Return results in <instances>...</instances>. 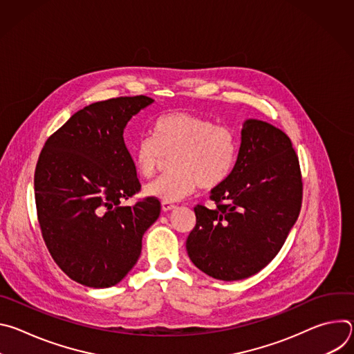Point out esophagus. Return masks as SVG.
Instances as JSON below:
<instances>
[{
	"instance_id": "34e87169",
	"label": "esophagus",
	"mask_w": 354,
	"mask_h": 354,
	"mask_svg": "<svg viewBox=\"0 0 354 354\" xmlns=\"http://www.w3.org/2000/svg\"><path fill=\"white\" fill-rule=\"evenodd\" d=\"M161 209H162V212H164V213H167V212H171V210H174V209H175V205H171V203H165V201H164V203L161 205Z\"/></svg>"
}]
</instances>
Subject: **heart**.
Returning <instances> with one entry per match:
<instances>
[{"instance_id":"heart-1","label":"heart","mask_w":354,"mask_h":354,"mask_svg":"<svg viewBox=\"0 0 354 354\" xmlns=\"http://www.w3.org/2000/svg\"><path fill=\"white\" fill-rule=\"evenodd\" d=\"M238 134L228 126L186 112L160 116L154 137H140L133 147L138 174L153 176L171 157V172L148 183L144 194L165 203H176L197 186L212 189L231 174L238 156Z\"/></svg>"}]
</instances>
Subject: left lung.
<instances>
[{
	"label": "left lung",
	"instance_id": "8db88e82",
	"mask_svg": "<svg viewBox=\"0 0 354 354\" xmlns=\"http://www.w3.org/2000/svg\"><path fill=\"white\" fill-rule=\"evenodd\" d=\"M210 198L216 209L194 207L196 225L186 241L193 265L224 281L261 272L279 254L301 210L299 164L287 134L246 119L235 165Z\"/></svg>",
	"mask_w": 354,
	"mask_h": 354
}]
</instances>
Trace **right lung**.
Wrapping results in <instances>:
<instances>
[{
  "mask_svg": "<svg viewBox=\"0 0 354 354\" xmlns=\"http://www.w3.org/2000/svg\"><path fill=\"white\" fill-rule=\"evenodd\" d=\"M151 104L144 95L91 104L50 136L39 156L35 198L43 239L59 268L86 287L120 283L160 217L158 198L122 205L141 187L123 133Z\"/></svg>",
  "mask_w": 354,
  "mask_h": 354,
  "instance_id": "1",
  "label": "right lung"
}]
</instances>
